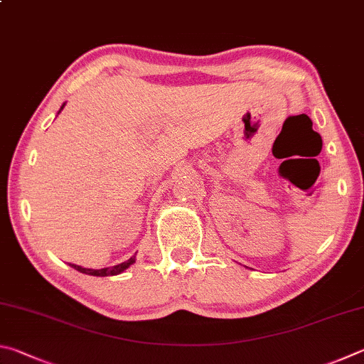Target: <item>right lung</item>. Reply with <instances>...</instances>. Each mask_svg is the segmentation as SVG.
Listing matches in <instances>:
<instances>
[{
  "mask_svg": "<svg viewBox=\"0 0 364 364\" xmlns=\"http://www.w3.org/2000/svg\"><path fill=\"white\" fill-rule=\"evenodd\" d=\"M63 107H65V104L60 107V110H62ZM134 262H136V256H132L129 260H126V262H123V264H118V265H114V267H107V269H100V270L85 269V267H80V265H75V264H70V265H72L75 270H78L81 273H86V275H92V277H113V275H118V273H121V272H124L127 267L132 265Z\"/></svg>",
  "mask_w": 364,
  "mask_h": 364,
  "instance_id": "1",
  "label": "right lung"
}]
</instances>
